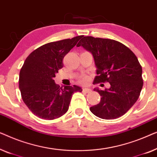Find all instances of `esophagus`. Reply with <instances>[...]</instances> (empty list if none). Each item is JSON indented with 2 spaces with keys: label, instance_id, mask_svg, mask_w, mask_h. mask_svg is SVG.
Masks as SVG:
<instances>
[{
  "label": "esophagus",
  "instance_id": "esophagus-1",
  "mask_svg": "<svg viewBox=\"0 0 157 157\" xmlns=\"http://www.w3.org/2000/svg\"><path fill=\"white\" fill-rule=\"evenodd\" d=\"M82 90L84 92H86V93H90V92H92L91 89H90V88H83Z\"/></svg>",
  "mask_w": 157,
  "mask_h": 157
}]
</instances>
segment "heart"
<instances>
[{
  "label": "heart",
  "instance_id": "obj_1",
  "mask_svg": "<svg viewBox=\"0 0 157 157\" xmlns=\"http://www.w3.org/2000/svg\"><path fill=\"white\" fill-rule=\"evenodd\" d=\"M90 80V78L88 76H83L79 79V82L82 84H87Z\"/></svg>",
  "mask_w": 157,
  "mask_h": 157
}]
</instances>
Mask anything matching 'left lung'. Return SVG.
<instances>
[{
  "instance_id": "8db88e82",
  "label": "left lung",
  "mask_w": 157,
  "mask_h": 157,
  "mask_svg": "<svg viewBox=\"0 0 157 157\" xmlns=\"http://www.w3.org/2000/svg\"><path fill=\"white\" fill-rule=\"evenodd\" d=\"M77 46L83 47L93 56L98 75L94 83L107 82L110 85L105 90L94 89L101 100L90 107V111L105 120L124 115L138 100L142 89V68L137 57L114 40L83 36Z\"/></svg>"
}]
</instances>
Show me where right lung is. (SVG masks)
Masks as SVG:
<instances>
[{
	"mask_svg": "<svg viewBox=\"0 0 157 157\" xmlns=\"http://www.w3.org/2000/svg\"><path fill=\"white\" fill-rule=\"evenodd\" d=\"M82 35L52 42L32 52L20 71L19 89L30 111L43 120H52L65 114L74 92L82 90L77 85L60 87L54 78L63 67V58Z\"/></svg>",
	"mask_w": 157,
	"mask_h": 157,
	"instance_id": "right-lung-1",
	"label": "right lung"
}]
</instances>
